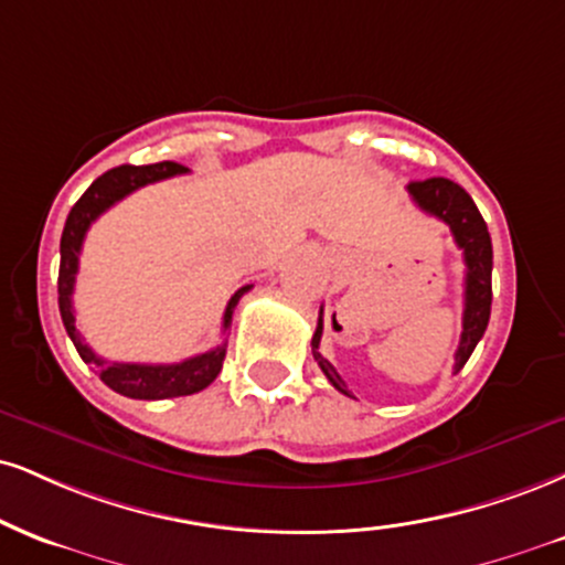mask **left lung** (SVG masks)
Here are the masks:
<instances>
[{"mask_svg":"<svg viewBox=\"0 0 565 565\" xmlns=\"http://www.w3.org/2000/svg\"><path fill=\"white\" fill-rule=\"evenodd\" d=\"M407 192H411L413 202L434 217H439L441 223H447L455 236V244L463 249V263H466V291H463V334H460V344L455 350V373L466 365V360L471 358L473 348L479 344V339L484 337L487 323H489V310H492V239H489V231L484 217H481L479 207L473 205L471 194L463 186L450 179H426V181H411L407 183ZM323 334V308L318 316L316 334H312V358L318 360L321 371L326 373L334 390L342 394L348 392V384L342 382L334 365L318 352Z\"/></svg>","mask_w":565,"mask_h":565,"instance_id":"8db88e82","label":"left lung"}]
</instances>
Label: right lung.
<instances>
[{"mask_svg": "<svg viewBox=\"0 0 565 565\" xmlns=\"http://www.w3.org/2000/svg\"><path fill=\"white\" fill-rule=\"evenodd\" d=\"M189 173V168L179 166V162H154V166H118L113 171L102 173L92 186L81 194V200L73 205L71 215H67L63 239H60V278H57V302L60 316H63L65 331L71 342L76 344L81 360L92 365V371L105 382L110 390L134 399H166V397H183V394L202 392L205 386L215 382V376L223 369V358H226V344L221 348L202 352V355L186 358L181 363L171 365H149V363H107L105 358L94 355L81 337L76 326V312H73V284H76L78 274V255L84 247V236L88 226L97 217L110 210L115 202L124 200L126 194L136 192L139 186L147 183L171 179V175ZM244 291L249 287H242L234 291L223 312V334L228 331L231 316H234L236 302L242 300Z\"/></svg>", "mask_w": 565, "mask_h": 565, "instance_id": "1", "label": "right lung"}]
</instances>
